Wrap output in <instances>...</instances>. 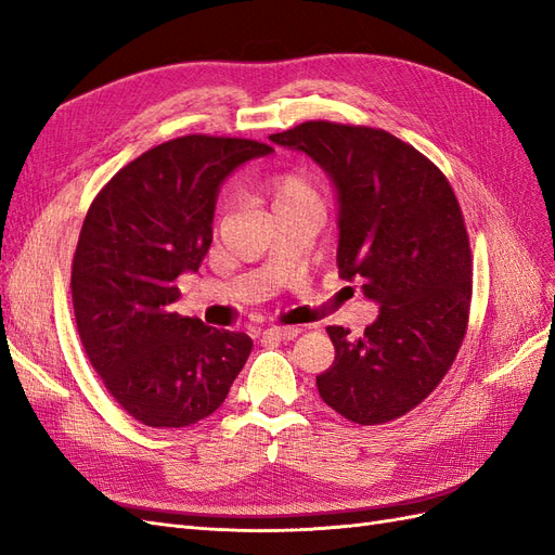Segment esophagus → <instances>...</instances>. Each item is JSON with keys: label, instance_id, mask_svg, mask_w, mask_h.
I'll return each instance as SVG.
<instances>
[{"label": "esophagus", "instance_id": "34e87169", "mask_svg": "<svg viewBox=\"0 0 555 555\" xmlns=\"http://www.w3.org/2000/svg\"><path fill=\"white\" fill-rule=\"evenodd\" d=\"M300 333L298 326H271L263 331V338H273V340H292Z\"/></svg>", "mask_w": 555, "mask_h": 555}]
</instances>
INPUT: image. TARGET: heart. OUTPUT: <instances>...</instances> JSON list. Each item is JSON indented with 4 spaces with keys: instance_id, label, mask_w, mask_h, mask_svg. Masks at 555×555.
<instances>
[{
    "instance_id": "obj_1",
    "label": "heart",
    "mask_w": 555,
    "mask_h": 555,
    "mask_svg": "<svg viewBox=\"0 0 555 555\" xmlns=\"http://www.w3.org/2000/svg\"><path fill=\"white\" fill-rule=\"evenodd\" d=\"M255 194L266 201L271 210L284 212L300 206H317L319 208V192L312 180L298 171H280L263 176L255 182Z\"/></svg>"
}]
</instances>
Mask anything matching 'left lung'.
I'll use <instances>...</instances> for the list:
<instances>
[{"instance_id":"left-lung-1","label":"left lung","mask_w":555,"mask_h":555,"mask_svg":"<svg viewBox=\"0 0 555 555\" xmlns=\"http://www.w3.org/2000/svg\"><path fill=\"white\" fill-rule=\"evenodd\" d=\"M271 141L333 178L338 273L379 304L361 338L326 328L335 359L317 375L319 396L349 422L389 424L435 391L465 340L473 251L459 198L438 166L384 129L308 120Z\"/></svg>"}]
</instances>
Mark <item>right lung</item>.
<instances>
[{
  "instance_id": "right-lung-1",
  "label": "right lung",
  "mask_w": 555,
  "mask_h": 555,
  "mask_svg": "<svg viewBox=\"0 0 555 555\" xmlns=\"http://www.w3.org/2000/svg\"><path fill=\"white\" fill-rule=\"evenodd\" d=\"M271 150L208 133L171 139L122 166L90 204L72 263L76 328L106 391L150 428L210 416L249 357V335L173 312L176 278L206 257L222 180Z\"/></svg>"
}]
</instances>
